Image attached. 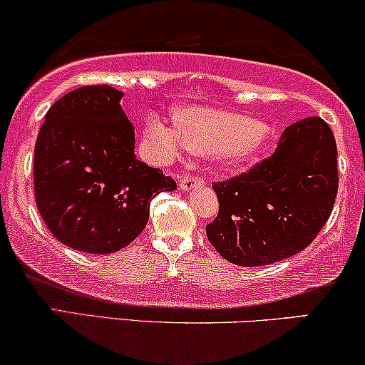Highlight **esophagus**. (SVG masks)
Returning <instances> with one entry per match:
<instances>
[{"label": "esophagus", "mask_w": 365, "mask_h": 365, "mask_svg": "<svg viewBox=\"0 0 365 365\" xmlns=\"http://www.w3.org/2000/svg\"><path fill=\"white\" fill-rule=\"evenodd\" d=\"M202 182L204 181L199 176H194V174H184L182 179H181V184H179V187H181L182 191H189V189L196 187Z\"/></svg>", "instance_id": "1"}]
</instances>
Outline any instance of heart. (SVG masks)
<instances>
[{
    "mask_svg": "<svg viewBox=\"0 0 365 365\" xmlns=\"http://www.w3.org/2000/svg\"><path fill=\"white\" fill-rule=\"evenodd\" d=\"M176 121L148 119L146 139L159 161L192 148L211 153L226 168H244L259 156L269 138V129L256 119L206 106L179 109Z\"/></svg>",
    "mask_w": 365,
    "mask_h": 365,
    "instance_id": "heart-1",
    "label": "heart"
}]
</instances>
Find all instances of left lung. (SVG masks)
<instances>
[{
    "instance_id": "left-lung-1",
    "label": "left lung",
    "mask_w": 365,
    "mask_h": 365,
    "mask_svg": "<svg viewBox=\"0 0 365 365\" xmlns=\"http://www.w3.org/2000/svg\"><path fill=\"white\" fill-rule=\"evenodd\" d=\"M337 146L329 124L306 118L284 129L272 156L247 173L212 182L219 212L206 226L226 261L267 266L301 252L331 216L337 196Z\"/></svg>"
}]
</instances>
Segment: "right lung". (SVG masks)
Instances as JSON below:
<instances>
[{
	"label": "right lung",
	"instance_id": "obj_1",
	"mask_svg": "<svg viewBox=\"0 0 365 365\" xmlns=\"http://www.w3.org/2000/svg\"><path fill=\"white\" fill-rule=\"evenodd\" d=\"M124 94L108 84L64 94L46 113L34 146V197L59 242L89 254L131 244L151 201L178 184L134 154Z\"/></svg>",
	"mask_w": 365,
	"mask_h": 365
}]
</instances>
